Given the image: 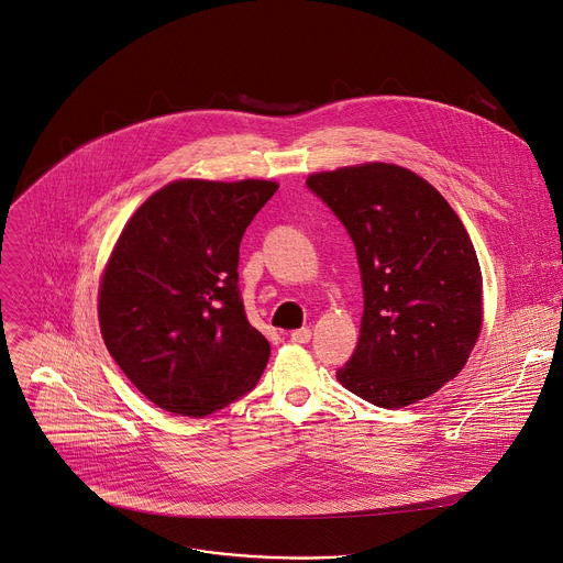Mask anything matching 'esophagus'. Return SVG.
<instances>
[{
  "label": "esophagus",
  "mask_w": 563,
  "mask_h": 563,
  "mask_svg": "<svg viewBox=\"0 0 563 563\" xmlns=\"http://www.w3.org/2000/svg\"><path fill=\"white\" fill-rule=\"evenodd\" d=\"M291 340H294V342H298V344L309 342V340H311V329H309V327H302V329L291 331Z\"/></svg>",
  "instance_id": "34e87169"
}]
</instances>
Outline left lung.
Segmentation results:
<instances>
[{"label": "left lung", "mask_w": 563, "mask_h": 563, "mask_svg": "<svg viewBox=\"0 0 563 563\" xmlns=\"http://www.w3.org/2000/svg\"><path fill=\"white\" fill-rule=\"evenodd\" d=\"M353 239L364 289L360 340L335 373L357 398L402 409L464 368L484 322L482 269L435 187L394 163L307 176Z\"/></svg>", "instance_id": "8db88e82"}]
</instances>
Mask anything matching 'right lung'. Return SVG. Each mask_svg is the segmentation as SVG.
<instances>
[{
	"label": "right lung",
	"instance_id": "add662e5",
	"mask_svg": "<svg viewBox=\"0 0 563 563\" xmlns=\"http://www.w3.org/2000/svg\"><path fill=\"white\" fill-rule=\"evenodd\" d=\"M276 180L178 178L125 223L99 283L103 342L158 409L203 418L252 391L269 360L239 294V247Z\"/></svg>",
	"mask_w": 563,
	"mask_h": 563
}]
</instances>
